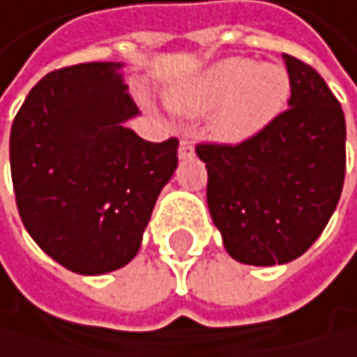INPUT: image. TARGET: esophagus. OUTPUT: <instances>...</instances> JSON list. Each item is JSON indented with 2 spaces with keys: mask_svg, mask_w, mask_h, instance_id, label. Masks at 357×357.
<instances>
[{
  "mask_svg": "<svg viewBox=\"0 0 357 357\" xmlns=\"http://www.w3.org/2000/svg\"><path fill=\"white\" fill-rule=\"evenodd\" d=\"M194 155H196V151H194L192 139L183 137V139H181V146H178V159H192Z\"/></svg>",
  "mask_w": 357,
  "mask_h": 357,
  "instance_id": "obj_1",
  "label": "esophagus"
}]
</instances>
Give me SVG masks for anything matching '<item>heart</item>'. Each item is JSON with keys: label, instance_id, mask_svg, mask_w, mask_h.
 <instances>
[{"label": "heart", "instance_id": "heart-1", "mask_svg": "<svg viewBox=\"0 0 357 357\" xmlns=\"http://www.w3.org/2000/svg\"><path fill=\"white\" fill-rule=\"evenodd\" d=\"M291 96L289 73L278 64L224 58L168 90V105L185 116L213 112L208 133L237 146L261 135L280 116Z\"/></svg>", "mask_w": 357, "mask_h": 357}]
</instances>
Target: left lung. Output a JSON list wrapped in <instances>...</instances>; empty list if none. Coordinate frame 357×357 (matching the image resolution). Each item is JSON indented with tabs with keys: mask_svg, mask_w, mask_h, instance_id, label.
I'll list each match as a JSON object with an SVG mask.
<instances>
[{
	"mask_svg": "<svg viewBox=\"0 0 357 357\" xmlns=\"http://www.w3.org/2000/svg\"><path fill=\"white\" fill-rule=\"evenodd\" d=\"M289 109L237 146L200 144L206 204L226 252L256 267L302 256L328 226L344 181V114L323 77L282 55Z\"/></svg>",
	"mask_w": 357,
	"mask_h": 357,
	"instance_id": "left-lung-1",
	"label": "left lung"
}]
</instances>
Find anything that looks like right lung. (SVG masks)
Listing matches in <instances>:
<instances>
[{"instance_id":"add662e5","label":"right lung","mask_w":357,"mask_h":357,"mask_svg":"<svg viewBox=\"0 0 357 357\" xmlns=\"http://www.w3.org/2000/svg\"><path fill=\"white\" fill-rule=\"evenodd\" d=\"M122 62L45 75L10 131V170L29 237L62 267L101 275L135 259L176 170L178 139H142Z\"/></svg>"}]
</instances>
